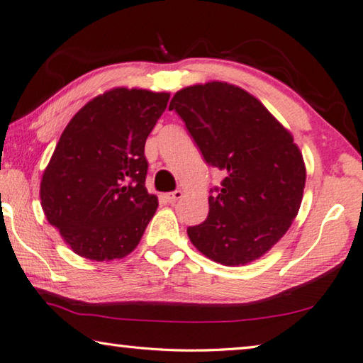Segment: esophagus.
<instances>
[{"mask_svg": "<svg viewBox=\"0 0 363 363\" xmlns=\"http://www.w3.org/2000/svg\"><path fill=\"white\" fill-rule=\"evenodd\" d=\"M164 199H167L168 203H176V200L182 199V192L181 190H174V192H169V194H164Z\"/></svg>", "mask_w": 363, "mask_h": 363, "instance_id": "1", "label": "esophagus"}]
</instances>
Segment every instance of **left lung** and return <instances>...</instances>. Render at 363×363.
Here are the masks:
<instances>
[{
	"instance_id": "left-lung-1",
	"label": "left lung",
	"mask_w": 363,
	"mask_h": 363,
	"mask_svg": "<svg viewBox=\"0 0 363 363\" xmlns=\"http://www.w3.org/2000/svg\"><path fill=\"white\" fill-rule=\"evenodd\" d=\"M169 108L205 162L225 173L205 223L187 229L190 242L224 266L259 259L290 229L303 200L306 167L291 133L255 96L224 82L187 86Z\"/></svg>"
}]
</instances>
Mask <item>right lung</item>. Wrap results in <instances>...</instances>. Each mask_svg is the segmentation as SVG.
Instances as JSON below:
<instances>
[{
	"mask_svg": "<svg viewBox=\"0 0 363 363\" xmlns=\"http://www.w3.org/2000/svg\"><path fill=\"white\" fill-rule=\"evenodd\" d=\"M169 93L113 88L75 113L43 173L48 223L73 253L121 259L138 247L158 199L145 189V140Z\"/></svg>",
	"mask_w": 363,
	"mask_h": 363,
	"instance_id": "1",
	"label": "right lung"
}]
</instances>
